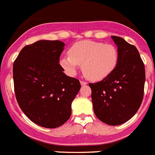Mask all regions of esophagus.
<instances>
[{"instance_id":"34e87169","label":"esophagus","mask_w":155,"mask_h":155,"mask_svg":"<svg viewBox=\"0 0 155 155\" xmlns=\"http://www.w3.org/2000/svg\"><path fill=\"white\" fill-rule=\"evenodd\" d=\"M80 83L82 86H86V85H87V83L85 82V81H80Z\"/></svg>"}]
</instances>
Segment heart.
Here are the masks:
<instances>
[{
	"label": "heart",
	"instance_id": "b5f03b06",
	"mask_svg": "<svg viewBox=\"0 0 155 155\" xmlns=\"http://www.w3.org/2000/svg\"><path fill=\"white\" fill-rule=\"evenodd\" d=\"M117 48L112 44L84 40L73 44L69 55L62 57L60 65L69 74H74L79 65L86 77L93 81L105 79L117 66Z\"/></svg>",
	"mask_w": 155,
	"mask_h": 155
}]
</instances>
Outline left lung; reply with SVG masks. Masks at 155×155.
I'll return each instance as SVG.
<instances>
[{"label": "left lung", "instance_id": "obj_1", "mask_svg": "<svg viewBox=\"0 0 155 155\" xmlns=\"http://www.w3.org/2000/svg\"><path fill=\"white\" fill-rule=\"evenodd\" d=\"M111 38L117 46V66L107 78L89 86L97 117L107 124L117 126L129 120L140 107L145 69L134 45L120 37Z\"/></svg>", "mask_w": 155, "mask_h": 155}]
</instances>
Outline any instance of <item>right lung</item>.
Wrapping results in <instances>:
<instances>
[{"instance_id": "add662e5", "label": "right lung", "mask_w": 155, "mask_h": 155, "mask_svg": "<svg viewBox=\"0 0 155 155\" xmlns=\"http://www.w3.org/2000/svg\"><path fill=\"white\" fill-rule=\"evenodd\" d=\"M62 41L40 40L24 47L13 65L17 101L24 114L46 128L62 126L70 117L71 104L81 88L59 65Z\"/></svg>"}]
</instances>
